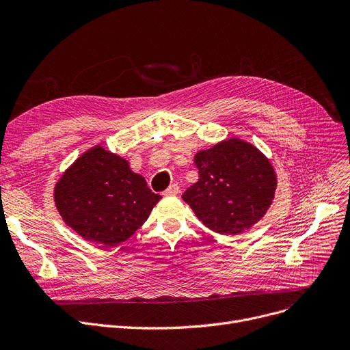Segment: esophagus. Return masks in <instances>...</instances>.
Wrapping results in <instances>:
<instances>
[{
	"instance_id": "obj_1",
	"label": "esophagus",
	"mask_w": 350,
	"mask_h": 350,
	"mask_svg": "<svg viewBox=\"0 0 350 350\" xmlns=\"http://www.w3.org/2000/svg\"><path fill=\"white\" fill-rule=\"evenodd\" d=\"M180 193V187L177 185H170L167 190H164V196H176Z\"/></svg>"
}]
</instances>
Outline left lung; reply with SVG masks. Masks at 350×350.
Here are the masks:
<instances>
[{
    "instance_id": "left-lung-1",
    "label": "left lung",
    "mask_w": 350,
    "mask_h": 350,
    "mask_svg": "<svg viewBox=\"0 0 350 350\" xmlns=\"http://www.w3.org/2000/svg\"><path fill=\"white\" fill-rule=\"evenodd\" d=\"M194 164L198 181L183 200L206 227L237 235L267 214L278 180L269 159L254 144L230 137L197 152Z\"/></svg>"
}]
</instances>
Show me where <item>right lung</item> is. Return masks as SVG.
Instances as JSON below:
<instances>
[{
  "mask_svg": "<svg viewBox=\"0 0 350 350\" xmlns=\"http://www.w3.org/2000/svg\"><path fill=\"white\" fill-rule=\"evenodd\" d=\"M161 198L129 160L95 144L55 183L53 201L64 223L78 235L105 247L131 238Z\"/></svg>",
  "mask_w": 350,
  "mask_h": 350,
  "instance_id": "right-lung-1",
  "label": "right lung"
}]
</instances>
